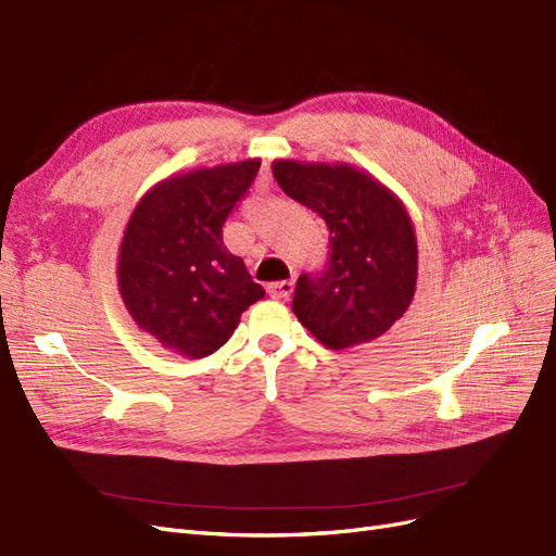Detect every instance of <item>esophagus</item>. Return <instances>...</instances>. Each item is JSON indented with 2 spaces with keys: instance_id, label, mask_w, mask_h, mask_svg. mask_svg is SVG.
I'll use <instances>...</instances> for the list:
<instances>
[{
  "instance_id": "1",
  "label": "esophagus",
  "mask_w": 556,
  "mask_h": 556,
  "mask_svg": "<svg viewBox=\"0 0 556 556\" xmlns=\"http://www.w3.org/2000/svg\"><path fill=\"white\" fill-rule=\"evenodd\" d=\"M293 293V281L291 279H283V281H275L267 286V295L275 298V300H289Z\"/></svg>"
}]
</instances>
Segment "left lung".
Wrapping results in <instances>:
<instances>
[{
	"label": "left lung",
	"instance_id": "left-lung-1",
	"mask_svg": "<svg viewBox=\"0 0 556 556\" xmlns=\"http://www.w3.org/2000/svg\"><path fill=\"white\" fill-rule=\"evenodd\" d=\"M273 175L330 230V263L300 275L293 314L320 344H367L404 316L416 295V228L400 195L353 164L275 159Z\"/></svg>",
	"mask_w": 556,
	"mask_h": 556
}]
</instances>
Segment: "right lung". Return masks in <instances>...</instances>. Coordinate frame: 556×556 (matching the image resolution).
Listing matches in <instances>:
<instances>
[{"label": "right lung", "mask_w": 556, "mask_h": 556, "mask_svg": "<svg viewBox=\"0 0 556 556\" xmlns=\"http://www.w3.org/2000/svg\"><path fill=\"white\" fill-rule=\"evenodd\" d=\"M261 168V159L168 175L136 203L117 254V289L138 330L166 351L205 357L228 342L265 291L222 226Z\"/></svg>", "instance_id": "right-lung-1"}]
</instances>
